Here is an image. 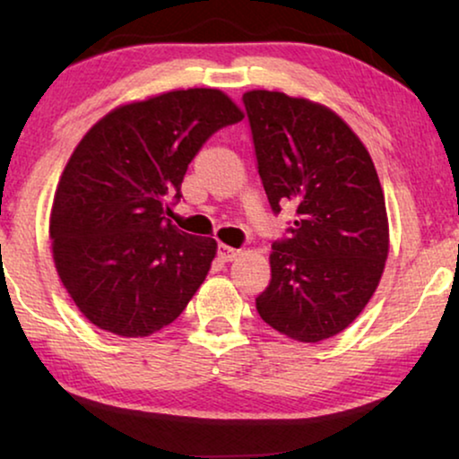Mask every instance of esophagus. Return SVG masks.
Here are the masks:
<instances>
[{"label":"esophagus","mask_w":459,"mask_h":459,"mask_svg":"<svg viewBox=\"0 0 459 459\" xmlns=\"http://www.w3.org/2000/svg\"><path fill=\"white\" fill-rule=\"evenodd\" d=\"M217 256H219V261L230 263V261H234L236 256H238V250L225 247V244H219V247H217Z\"/></svg>","instance_id":"34e87169"}]
</instances>
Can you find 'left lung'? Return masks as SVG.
Segmentation results:
<instances>
[{
  "instance_id": "left-lung-1",
  "label": "left lung",
  "mask_w": 459,
  "mask_h": 459,
  "mask_svg": "<svg viewBox=\"0 0 459 459\" xmlns=\"http://www.w3.org/2000/svg\"><path fill=\"white\" fill-rule=\"evenodd\" d=\"M273 215L294 221L272 244V281L256 311L300 342L342 332L378 286L388 255L385 194L368 150L341 117L303 98L242 96Z\"/></svg>"
}]
</instances>
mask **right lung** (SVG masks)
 Wrapping results in <instances>:
<instances>
[{
  "label": "right lung",
  "instance_id": "add662e5",
  "mask_svg": "<svg viewBox=\"0 0 459 459\" xmlns=\"http://www.w3.org/2000/svg\"><path fill=\"white\" fill-rule=\"evenodd\" d=\"M219 90H179L112 110L79 142L54 196L49 238L79 311L118 336H150L190 303L217 242L175 228L187 165L242 121Z\"/></svg>",
  "mask_w": 459,
  "mask_h": 459
}]
</instances>
